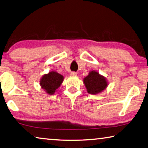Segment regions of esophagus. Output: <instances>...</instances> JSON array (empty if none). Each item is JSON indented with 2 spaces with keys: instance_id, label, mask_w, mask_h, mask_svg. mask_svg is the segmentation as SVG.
<instances>
[{
  "instance_id": "obj_1",
  "label": "esophagus",
  "mask_w": 148,
  "mask_h": 148,
  "mask_svg": "<svg viewBox=\"0 0 148 148\" xmlns=\"http://www.w3.org/2000/svg\"><path fill=\"white\" fill-rule=\"evenodd\" d=\"M77 73L76 72H75V71H72V72H71V73H70V75L71 76H76L77 75Z\"/></svg>"
}]
</instances>
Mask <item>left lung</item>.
I'll return each mask as SVG.
<instances>
[{
  "label": "left lung",
  "instance_id": "obj_1",
  "mask_svg": "<svg viewBox=\"0 0 148 148\" xmlns=\"http://www.w3.org/2000/svg\"><path fill=\"white\" fill-rule=\"evenodd\" d=\"M83 81L88 93L92 94L100 93L108 86L105 77L94 71L89 73L88 75L84 79Z\"/></svg>",
  "mask_w": 148,
  "mask_h": 148
}]
</instances>
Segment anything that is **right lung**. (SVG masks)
<instances>
[{
    "label": "right lung",
    "instance_id": "obj_1",
    "mask_svg": "<svg viewBox=\"0 0 148 148\" xmlns=\"http://www.w3.org/2000/svg\"><path fill=\"white\" fill-rule=\"evenodd\" d=\"M63 81L64 77L62 75L58 73L57 72L51 71L42 76L40 79V84L42 88L48 94H53L61 85Z\"/></svg>",
    "mask_w": 148,
    "mask_h": 148
}]
</instances>
